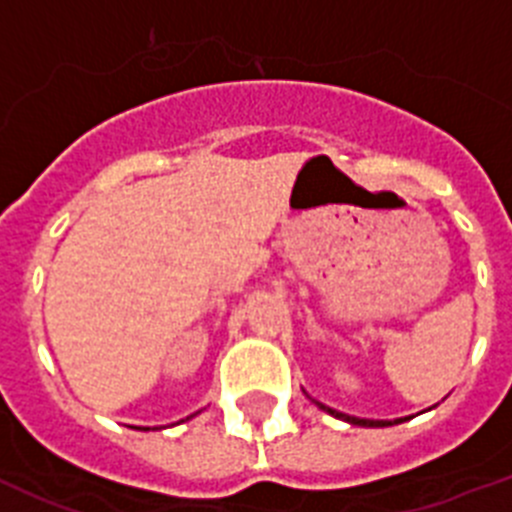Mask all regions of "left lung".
Segmentation results:
<instances>
[{
  "instance_id": "obj_1",
  "label": "left lung",
  "mask_w": 512,
  "mask_h": 512,
  "mask_svg": "<svg viewBox=\"0 0 512 512\" xmlns=\"http://www.w3.org/2000/svg\"><path fill=\"white\" fill-rule=\"evenodd\" d=\"M313 403L319 405L321 411H326V413H329V416H334V418H342V421L352 423V426H365V428H385V426H395V423H403V421H408V418H395V421H372V418H357V416H347V413H339V411H334V408H329V405L319 403V400H313Z\"/></svg>"
}]
</instances>
